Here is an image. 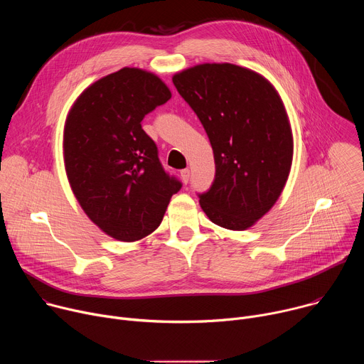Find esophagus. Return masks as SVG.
Here are the masks:
<instances>
[{
  "label": "esophagus",
  "mask_w": 364,
  "mask_h": 364,
  "mask_svg": "<svg viewBox=\"0 0 364 364\" xmlns=\"http://www.w3.org/2000/svg\"><path fill=\"white\" fill-rule=\"evenodd\" d=\"M180 177H181V180H183V183L184 184H187L188 183V180H190V170H181L180 171Z\"/></svg>",
  "instance_id": "1"
}]
</instances>
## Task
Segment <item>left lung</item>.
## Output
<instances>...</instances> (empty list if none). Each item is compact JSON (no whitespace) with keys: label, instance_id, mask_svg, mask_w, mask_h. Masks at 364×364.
<instances>
[{"label":"left lung","instance_id":"obj_1","mask_svg":"<svg viewBox=\"0 0 364 364\" xmlns=\"http://www.w3.org/2000/svg\"><path fill=\"white\" fill-rule=\"evenodd\" d=\"M210 139L216 176L200 205L215 225L246 230L267 215L288 180L294 139L272 83L232 63H203L173 76Z\"/></svg>","mask_w":364,"mask_h":364}]
</instances>
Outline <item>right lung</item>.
I'll return each mask as SVG.
<instances>
[{
	"instance_id": "obj_1",
	"label": "right lung",
	"mask_w": 364,
	"mask_h": 364,
	"mask_svg": "<svg viewBox=\"0 0 364 364\" xmlns=\"http://www.w3.org/2000/svg\"><path fill=\"white\" fill-rule=\"evenodd\" d=\"M170 97L157 75L124 68L86 87L68 114L63 157L72 191L87 218L117 240L152 233L181 188L141 127Z\"/></svg>"
}]
</instances>
